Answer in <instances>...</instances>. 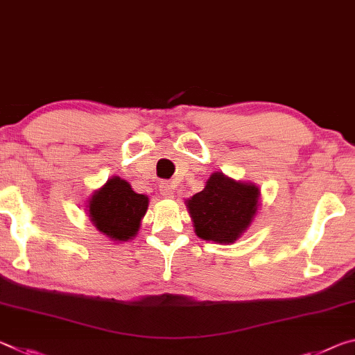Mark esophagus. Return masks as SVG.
<instances>
[{
	"label": "esophagus",
	"instance_id": "esophagus-1",
	"mask_svg": "<svg viewBox=\"0 0 355 355\" xmlns=\"http://www.w3.org/2000/svg\"><path fill=\"white\" fill-rule=\"evenodd\" d=\"M160 193L164 195L165 198H173V195H174L173 182H162L160 184Z\"/></svg>",
	"mask_w": 355,
	"mask_h": 355
}]
</instances>
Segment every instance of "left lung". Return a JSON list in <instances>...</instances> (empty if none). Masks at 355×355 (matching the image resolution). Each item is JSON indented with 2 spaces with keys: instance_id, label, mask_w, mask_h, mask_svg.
Masks as SVG:
<instances>
[{
  "instance_id": "1",
  "label": "left lung",
  "mask_w": 355,
  "mask_h": 355,
  "mask_svg": "<svg viewBox=\"0 0 355 355\" xmlns=\"http://www.w3.org/2000/svg\"><path fill=\"white\" fill-rule=\"evenodd\" d=\"M259 190L214 173L205 190L187 201L196 236L218 243L234 242L252 223L258 209Z\"/></svg>"
}]
</instances>
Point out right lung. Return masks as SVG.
<instances>
[{"mask_svg":"<svg viewBox=\"0 0 355 355\" xmlns=\"http://www.w3.org/2000/svg\"><path fill=\"white\" fill-rule=\"evenodd\" d=\"M148 209V196L135 193L121 178H113L89 201V217L98 231L114 241H129L138 232Z\"/></svg>","mask_w":355,"mask_h":355,"instance_id":"obj_1","label":"right lung"}]
</instances>
